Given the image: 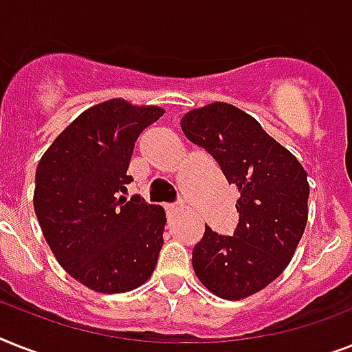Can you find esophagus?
I'll use <instances>...</instances> for the list:
<instances>
[{
    "label": "esophagus",
    "instance_id": "34e87169",
    "mask_svg": "<svg viewBox=\"0 0 352 352\" xmlns=\"http://www.w3.org/2000/svg\"><path fill=\"white\" fill-rule=\"evenodd\" d=\"M166 210H168L170 214H179V212H182V210H184V206H182V204H168V206H166Z\"/></svg>",
    "mask_w": 352,
    "mask_h": 352
}]
</instances>
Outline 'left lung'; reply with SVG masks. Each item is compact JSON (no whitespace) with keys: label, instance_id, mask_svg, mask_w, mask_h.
Here are the masks:
<instances>
[{"label":"left lung","instance_id":"1","mask_svg":"<svg viewBox=\"0 0 352 352\" xmlns=\"http://www.w3.org/2000/svg\"><path fill=\"white\" fill-rule=\"evenodd\" d=\"M181 127L239 190L237 230L219 235L206 226L193 248V270L212 294L245 300L278 279L294 257L309 217L307 171L256 118L226 102L188 111Z\"/></svg>","mask_w":352,"mask_h":352}]
</instances>
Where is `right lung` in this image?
I'll list each match as a JSON object with an SVG mask.
<instances>
[{
    "instance_id": "obj_1",
    "label": "right lung",
    "mask_w": 352,
    "mask_h": 352,
    "mask_svg": "<svg viewBox=\"0 0 352 352\" xmlns=\"http://www.w3.org/2000/svg\"><path fill=\"white\" fill-rule=\"evenodd\" d=\"M164 115L159 106L111 98L85 109L41 155L34 212L65 272L87 289L120 294L151 278L166 226L162 206L118 195L138 135Z\"/></svg>"
}]
</instances>
